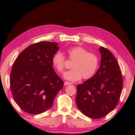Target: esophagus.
I'll return each mask as SVG.
<instances>
[{
  "label": "esophagus",
  "instance_id": "esophagus-1",
  "mask_svg": "<svg viewBox=\"0 0 135 135\" xmlns=\"http://www.w3.org/2000/svg\"><path fill=\"white\" fill-rule=\"evenodd\" d=\"M70 84H71V83L70 82H68V81H65L64 82V85H68Z\"/></svg>",
  "mask_w": 135,
  "mask_h": 135
}]
</instances>
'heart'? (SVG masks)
I'll return each mask as SVG.
<instances>
[{
    "instance_id": "b5f03b06",
    "label": "heart",
    "mask_w": 135,
    "mask_h": 135,
    "mask_svg": "<svg viewBox=\"0 0 135 135\" xmlns=\"http://www.w3.org/2000/svg\"><path fill=\"white\" fill-rule=\"evenodd\" d=\"M67 55L69 59L74 61L72 65L73 70L67 72L64 75L66 79L71 81L79 80L81 78L88 79L92 78L99 66L98 56L89 52L86 49L80 46L68 48ZM66 58L61 52H57L52 58V63L59 72L64 73Z\"/></svg>"
}]
</instances>
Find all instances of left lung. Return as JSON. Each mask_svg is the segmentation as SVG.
<instances>
[{
	"mask_svg": "<svg viewBox=\"0 0 135 135\" xmlns=\"http://www.w3.org/2000/svg\"><path fill=\"white\" fill-rule=\"evenodd\" d=\"M100 66L91 78L77 85L76 103L84 115L93 119L106 116L119 101L123 77L115 57L108 49L100 47Z\"/></svg>",
	"mask_w": 135,
	"mask_h": 135,
	"instance_id": "8db88e82",
	"label": "left lung"
}]
</instances>
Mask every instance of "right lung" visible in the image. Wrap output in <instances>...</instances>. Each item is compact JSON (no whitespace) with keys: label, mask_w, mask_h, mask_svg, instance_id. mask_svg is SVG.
Instances as JSON below:
<instances>
[{"label":"right lung","mask_w":135,"mask_h":135,"mask_svg":"<svg viewBox=\"0 0 135 135\" xmlns=\"http://www.w3.org/2000/svg\"><path fill=\"white\" fill-rule=\"evenodd\" d=\"M57 45L50 42L31 44L15 61L10 87L15 101L23 111L35 115L46 112L62 89L64 81L52 67Z\"/></svg>","instance_id":"obj_1"}]
</instances>
